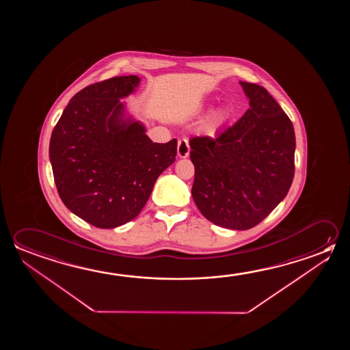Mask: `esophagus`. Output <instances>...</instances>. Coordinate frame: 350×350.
I'll return each instance as SVG.
<instances>
[{
  "instance_id": "esophagus-1",
  "label": "esophagus",
  "mask_w": 350,
  "mask_h": 350,
  "mask_svg": "<svg viewBox=\"0 0 350 350\" xmlns=\"http://www.w3.org/2000/svg\"><path fill=\"white\" fill-rule=\"evenodd\" d=\"M178 156L179 157H188L189 156V143H188V139L182 138L180 140H178Z\"/></svg>"
}]
</instances>
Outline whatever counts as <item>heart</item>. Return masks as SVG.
I'll use <instances>...</instances> for the list:
<instances>
[{
    "label": "heart",
    "mask_w": 350,
    "mask_h": 350,
    "mask_svg": "<svg viewBox=\"0 0 350 350\" xmlns=\"http://www.w3.org/2000/svg\"><path fill=\"white\" fill-rule=\"evenodd\" d=\"M221 117H222V116H221V115H218V116H217V120H219V118H221Z\"/></svg>",
    "instance_id": "heart-1"
}]
</instances>
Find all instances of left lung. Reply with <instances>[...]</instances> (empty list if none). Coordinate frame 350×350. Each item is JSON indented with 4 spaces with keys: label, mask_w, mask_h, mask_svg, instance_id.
<instances>
[{
    "label": "left lung",
    "mask_w": 350,
    "mask_h": 350,
    "mask_svg": "<svg viewBox=\"0 0 350 350\" xmlns=\"http://www.w3.org/2000/svg\"><path fill=\"white\" fill-rule=\"evenodd\" d=\"M250 109L216 138L189 140L191 195L212 224L249 230L269 216L292 185L295 135L289 117L269 92L241 81Z\"/></svg>",
    "instance_id": "1"
}]
</instances>
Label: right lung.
I'll list each match as a JSON object with an SVG mask.
<instances>
[{"instance_id":"add662e5","label":"right lung","mask_w":350,"mask_h":350,"mask_svg":"<svg viewBox=\"0 0 350 350\" xmlns=\"http://www.w3.org/2000/svg\"><path fill=\"white\" fill-rule=\"evenodd\" d=\"M137 75L113 77L77 92L50 139L58 195L78 217L115 228L137 217L161 173L177 155V140L152 143L138 122L123 120Z\"/></svg>"}]
</instances>
